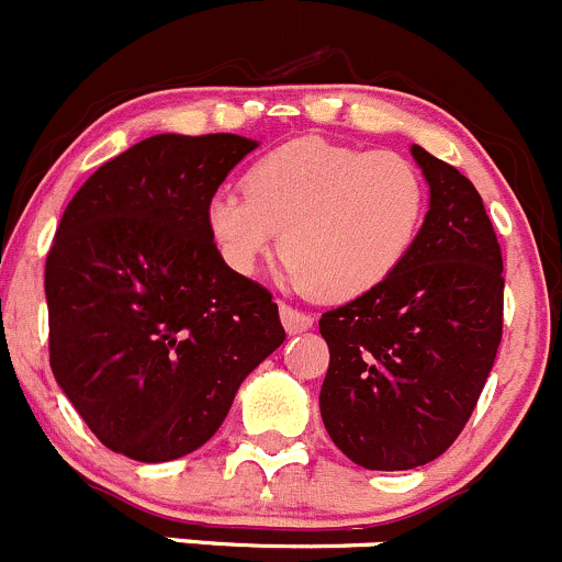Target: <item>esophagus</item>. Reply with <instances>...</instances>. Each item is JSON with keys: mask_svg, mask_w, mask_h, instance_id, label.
I'll return each instance as SVG.
<instances>
[{"mask_svg": "<svg viewBox=\"0 0 562 562\" xmlns=\"http://www.w3.org/2000/svg\"><path fill=\"white\" fill-rule=\"evenodd\" d=\"M280 321H282V326H285L288 334H299V331H307V328H313L315 317L310 313H302V310L291 307V304L280 302Z\"/></svg>", "mask_w": 562, "mask_h": 562, "instance_id": "obj_1", "label": "esophagus"}]
</instances>
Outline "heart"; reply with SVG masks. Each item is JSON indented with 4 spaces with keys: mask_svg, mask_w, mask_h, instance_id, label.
<instances>
[{
    "mask_svg": "<svg viewBox=\"0 0 562 562\" xmlns=\"http://www.w3.org/2000/svg\"><path fill=\"white\" fill-rule=\"evenodd\" d=\"M241 192L209 201L206 228L236 274L277 247L285 274L326 302H350L386 282L416 245L427 187L407 157L326 138L282 144L247 168Z\"/></svg>",
    "mask_w": 562,
    "mask_h": 562,
    "instance_id": "obj_1",
    "label": "heart"
}]
</instances>
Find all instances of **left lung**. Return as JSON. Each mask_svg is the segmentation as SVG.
Masks as SVG:
<instances>
[{
	"instance_id": "obj_1",
	"label": "left lung",
	"mask_w": 562,
	"mask_h": 562,
	"mask_svg": "<svg viewBox=\"0 0 562 562\" xmlns=\"http://www.w3.org/2000/svg\"><path fill=\"white\" fill-rule=\"evenodd\" d=\"M429 212L400 269L321 315L326 432L370 470L432 462L464 429L503 337V255L479 190L422 146Z\"/></svg>"
}]
</instances>
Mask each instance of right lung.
I'll return each instance as SVG.
<instances>
[{
	"instance_id": "obj_1",
	"label": "right lung",
	"mask_w": 562,
	"mask_h": 562,
	"mask_svg": "<svg viewBox=\"0 0 562 562\" xmlns=\"http://www.w3.org/2000/svg\"><path fill=\"white\" fill-rule=\"evenodd\" d=\"M255 146L151 135L100 166L61 214L45 258L50 370L116 454L195 451L285 339L271 293L225 266L206 228L209 201Z\"/></svg>"
}]
</instances>
